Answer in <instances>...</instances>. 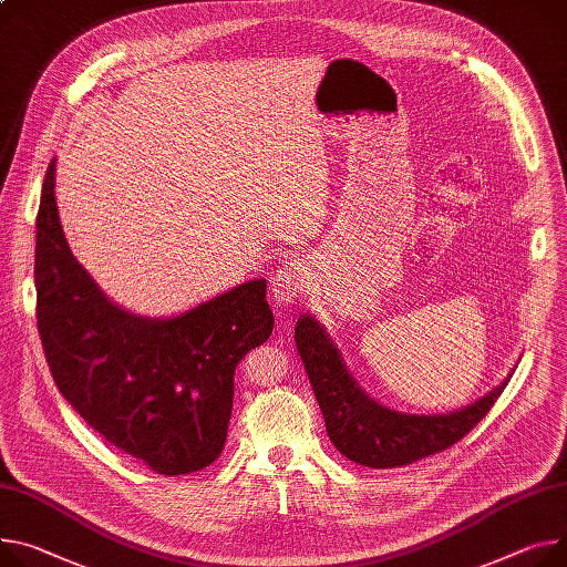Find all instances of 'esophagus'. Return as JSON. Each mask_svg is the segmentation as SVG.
<instances>
[{
	"instance_id": "obj_1",
	"label": "esophagus",
	"mask_w": 567,
	"mask_h": 567,
	"mask_svg": "<svg viewBox=\"0 0 567 567\" xmlns=\"http://www.w3.org/2000/svg\"><path fill=\"white\" fill-rule=\"evenodd\" d=\"M309 272L303 268L301 260H288L272 277H270V292L277 307H290L301 295H307Z\"/></svg>"
}]
</instances>
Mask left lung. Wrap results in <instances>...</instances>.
<instances>
[{"label": "left lung", "instance_id": "1", "mask_svg": "<svg viewBox=\"0 0 567 567\" xmlns=\"http://www.w3.org/2000/svg\"><path fill=\"white\" fill-rule=\"evenodd\" d=\"M299 359L307 368L333 447L365 467H400L458 443L502 395L511 374L476 402L441 415H415L372 400L347 372L338 347L309 313L295 327Z\"/></svg>", "mask_w": 567, "mask_h": 567}]
</instances>
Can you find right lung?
I'll return each mask as SVG.
<instances>
[{
	"mask_svg": "<svg viewBox=\"0 0 567 567\" xmlns=\"http://www.w3.org/2000/svg\"><path fill=\"white\" fill-rule=\"evenodd\" d=\"M56 158L35 223L38 333L61 395L97 433L165 476L223 454L234 372L275 327L266 279L172 318L117 307L74 258L54 197Z\"/></svg>",
	"mask_w": 567,
	"mask_h": 567,
	"instance_id": "obj_1",
	"label": "right lung"
}]
</instances>
